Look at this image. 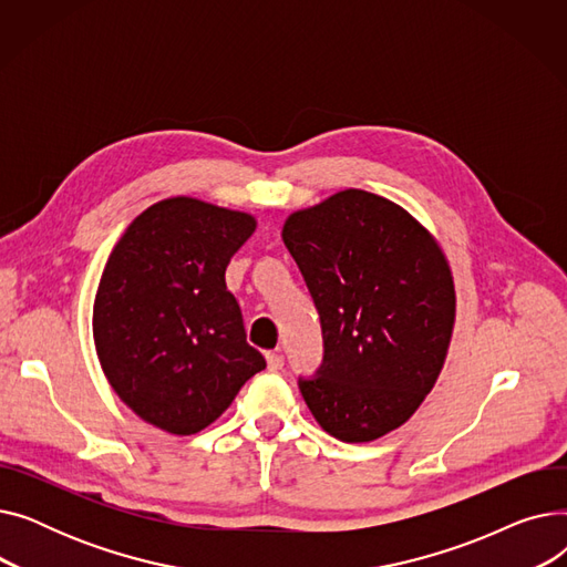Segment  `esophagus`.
Here are the masks:
<instances>
[{"mask_svg": "<svg viewBox=\"0 0 567 567\" xmlns=\"http://www.w3.org/2000/svg\"><path fill=\"white\" fill-rule=\"evenodd\" d=\"M266 365H268V370H271V372L282 370V365H285V355H282V353H278V351H266Z\"/></svg>", "mask_w": 567, "mask_h": 567, "instance_id": "34e87169", "label": "esophagus"}]
</instances>
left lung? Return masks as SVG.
<instances>
[{
	"label": "left lung",
	"mask_w": 567,
	"mask_h": 567,
	"mask_svg": "<svg viewBox=\"0 0 567 567\" xmlns=\"http://www.w3.org/2000/svg\"><path fill=\"white\" fill-rule=\"evenodd\" d=\"M282 241L321 321V368L299 379L308 409L347 443L398 430L453 336L455 285L439 244L402 206L359 188L291 214Z\"/></svg>",
	"instance_id": "8db88e82"
}]
</instances>
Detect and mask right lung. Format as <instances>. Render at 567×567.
Wrapping results in <instances>:
<instances>
[{
    "instance_id": "obj_1",
    "label": "right lung",
    "mask_w": 567,
    "mask_h": 567,
    "mask_svg": "<svg viewBox=\"0 0 567 567\" xmlns=\"http://www.w3.org/2000/svg\"><path fill=\"white\" fill-rule=\"evenodd\" d=\"M255 225L241 212L169 197L118 238L96 291L94 340L114 393L142 421L197 434L266 368L225 282Z\"/></svg>"
}]
</instances>
